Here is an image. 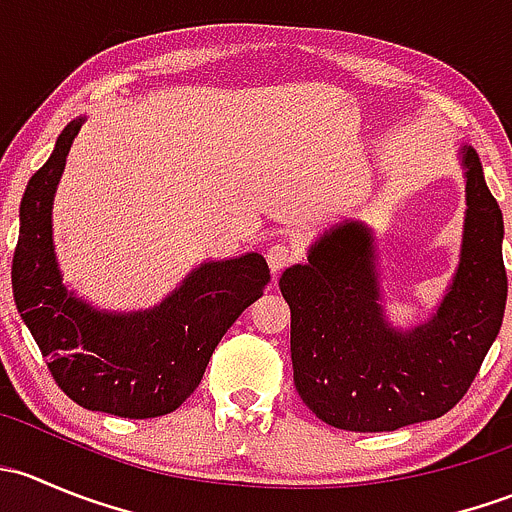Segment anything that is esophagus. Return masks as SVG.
I'll list each match as a JSON object with an SVG mask.
<instances>
[{
  "mask_svg": "<svg viewBox=\"0 0 512 512\" xmlns=\"http://www.w3.org/2000/svg\"><path fill=\"white\" fill-rule=\"evenodd\" d=\"M292 262H294V247L287 245V242H275V245L267 250V265H270V270L275 272V275L292 265Z\"/></svg>",
  "mask_w": 512,
  "mask_h": 512,
  "instance_id": "34e87169",
  "label": "esophagus"
}]
</instances>
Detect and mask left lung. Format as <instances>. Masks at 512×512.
Listing matches in <instances>:
<instances>
[{"label": "left lung", "instance_id": "obj_1", "mask_svg": "<svg viewBox=\"0 0 512 512\" xmlns=\"http://www.w3.org/2000/svg\"><path fill=\"white\" fill-rule=\"evenodd\" d=\"M466 218L458 267L436 312L394 327L384 312L374 232L344 220L282 272L292 312L294 386L314 416L356 433L396 431L451 411L503 324V213L473 148H461Z\"/></svg>", "mask_w": 512, "mask_h": 512}]
</instances>
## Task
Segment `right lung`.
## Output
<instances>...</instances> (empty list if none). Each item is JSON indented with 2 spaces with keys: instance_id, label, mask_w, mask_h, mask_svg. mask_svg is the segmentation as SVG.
<instances>
[{
  "instance_id": "1",
  "label": "right lung",
  "mask_w": 512,
  "mask_h": 512,
  "mask_svg": "<svg viewBox=\"0 0 512 512\" xmlns=\"http://www.w3.org/2000/svg\"><path fill=\"white\" fill-rule=\"evenodd\" d=\"M84 121L76 118L61 131L24 190L14 302L71 401L121 418L165 416L198 389L223 334L262 297L270 267L260 252L203 262L163 302L141 312H106L81 299L61 282L51 208Z\"/></svg>"
}]
</instances>
